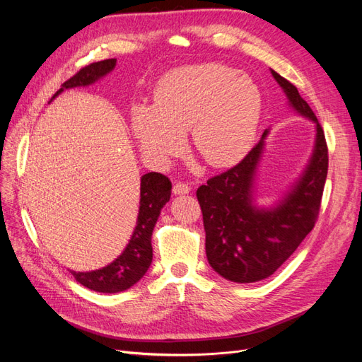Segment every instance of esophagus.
I'll list each match as a JSON object with an SVG mask.
<instances>
[{
  "mask_svg": "<svg viewBox=\"0 0 362 362\" xmlns=\"http://www.w3.org/2000/svg\"><path fill=\"white\" fill-rule=\"evenodd\" d=\"M189 192H191V186H189L187 183H183V182L175 183V186H173V194L175 195H185V194H189Z\"/></svg>",
  "mask_w": 362,
  "mask_h": 362,
  "instance_id": "esophagus-1",
  "label": "esophagus"
}]
</instances>
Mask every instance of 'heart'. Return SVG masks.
Returning a JSON list of instances; mask_svg holds the SVG:
<instances>
[{"mask_svg": "<svg viewBox=\"0 0 362 362\" xmlns=\"http://www.w3.org/2000/svg\"><path fill=\"white\" fill-rule=\"evenodd\" d=\"M261 105L259 89L248 76L216 63L185 66L163 76L154 107L133 108L132 126L144 154L154 163L177 156L189 130L206 164L227 167L250 151Z\"/></svg>", "mask_w": 362, "mask_h": 362, "instance_id": "b5f03b06", "label": "heart"}]
</instances>
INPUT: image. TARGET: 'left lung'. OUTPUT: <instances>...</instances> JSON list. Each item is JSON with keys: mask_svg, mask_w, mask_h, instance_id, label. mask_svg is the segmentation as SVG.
Segmentation results:
<instances>
[{"mask_svg": "<svg viewBox=\"0 0 362 362\" xmlns=\"http://www.w3.org/2000/svg\"><path fill=\"white\" fill-rule=\"evenodd\" d=\"M272 74L291 107L315 123V146L291 192L270 208L254 205L255 170L269 130L239 164L198 187L208 262L221 277L236 283L270 277L296 251L314 229L327 177V144L314 111L295 85L274 70Z\"/></svg>", "mask_w": 362, "mask_h": 362, "instance_id": "left-lung-1", "label": "left lung"}]
</instances>
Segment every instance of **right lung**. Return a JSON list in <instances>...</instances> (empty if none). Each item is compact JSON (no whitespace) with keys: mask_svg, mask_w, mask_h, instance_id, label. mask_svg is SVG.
<instances>
[{"mask_svg":"<svg viewBox=\"0 0 362 362\" xmlns=\"http://www.w3.org/2000/svg\"><path fill=\"white\" fill-rule=\"evenodd\" d=\"M116 59L103 60L98 63H92L78 73L69 81H66L62 88L54 93L51 101L62 93L64 89L76 86H88L101 79L103 76L110 73L116 67ZM49 101V103H51ZM171 195V182L161 173L151 171L141 177V201H139V214L133 235L122 252L107 267H103L95 272H73L71 276L79 281L82 286L101 292V293H117L129 289L133 284L138 283L149 269L152 262V245L151 236L154 226L161 213V208L168 202Z\"/></svg>","mask_w":362,"mask_h":362,"instance_id":"add662e5","label":"right lung"}]
</instances>
